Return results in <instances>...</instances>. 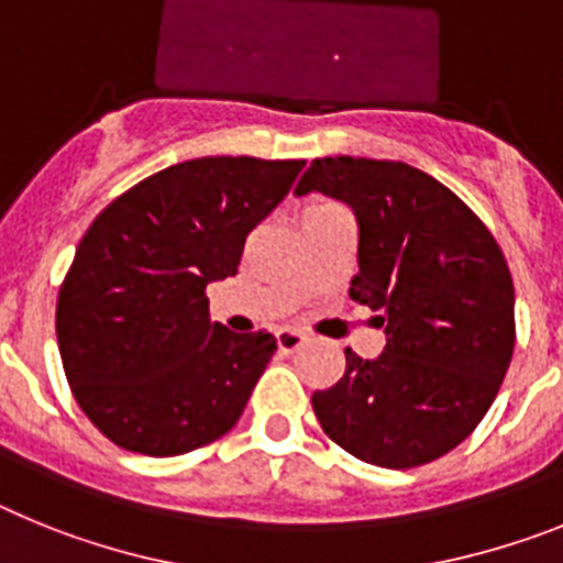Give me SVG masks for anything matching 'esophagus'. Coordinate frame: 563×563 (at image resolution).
<instances>
[{"instance_id":"1","label":"esophagus","mask_w":563,"mask_h":563,"mask_svg":"<svg viewBox=\"0 0 563 563\" xmlns=\"http://www.w3.org/2000/svg\"><path fill=\"white\" fill-rule=\"evenodd\" d=\"M277 349L283 351V354H291V351H297L306 342V334L297 329H280L277 331Z\"/></svg>"}]
</instances>
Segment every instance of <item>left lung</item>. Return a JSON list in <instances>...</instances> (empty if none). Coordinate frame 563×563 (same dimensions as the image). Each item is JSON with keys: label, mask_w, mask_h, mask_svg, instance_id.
Returning <instances> with one entry per match:
<instances>
[{"label": "left lung", "mask_w": 563, "mask_h": 563, "mask_svg": "<svg viewBox=\"0 0 563 563\" xmlns=\"http://www.w3.org/2000/svg\"><path fill=\"white\" fill-rule=\"evenodd\" d=\"M349 203L360 227L351 297L379 311L385 351L345 349V374L314 390L322 430L351 456L405 471L471 437L516 345L505 254L473 209L402 161L317 158L295 195Z\"/></svg>", "instance_id": "8db88e82"}]
</instances>
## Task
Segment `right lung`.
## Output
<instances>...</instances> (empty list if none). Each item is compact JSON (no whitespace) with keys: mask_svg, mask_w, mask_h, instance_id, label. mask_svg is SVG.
Listing matches in <instances>:
<instances>
[{"mask_svg":"<svg viewBox=\"0 0 563 563\" xmlns=\"http://www.w3.org/2000/svg\"><path fill=\"white\" fill-rule=\"evenodd\" d=\"M302 161L214 155L166 166L90 223L58 288L56 336L78 408L124 451L180 456L234 428L277 351L209 320L249 232Z\"/></svg>","mask_w":563,"mask_h":563,"instance_id":"add662e5","label":"right lung"}]
</instances>
